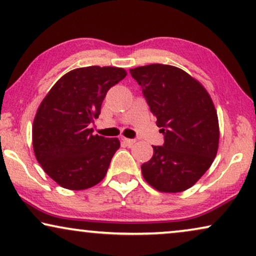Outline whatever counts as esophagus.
<instances>
[{
    "instance_id": "esophagus-1",
    "label": "esophagus",
    "mask_w": 256,
    "mask_h": 256,
    "mask_svg": "<svg viewBox=\"0 0 256 256\" xmlns=\"http://www.w3.org/2000/svg\"><path fill=\"white\" fill-rule=\"evenodd\" d=\"M122 140L126 142L128 146H132L134 144H136V139H128V138H125V137H122Z\"/></svg>"
}]
</instances>
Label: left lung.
<instances>
[{
    "label": "left lung",
    "mask_w": 256,
    "mask_h": 256,
    "mask_svg": "<svg viewBox=\"0 0 256 256\" xmlns=\"http://www.w3.org/2000/svg\"><path fill=\"white\" fill-rule=\"evenodd\" d=\"M130 74L164 134L162 146H152V158L142 165V176L160 192H182L205 174L216 156L219 122L212 98L179 68L150 64Z\"/></svg>",
    "instance_id": "1"
}]
</instances>
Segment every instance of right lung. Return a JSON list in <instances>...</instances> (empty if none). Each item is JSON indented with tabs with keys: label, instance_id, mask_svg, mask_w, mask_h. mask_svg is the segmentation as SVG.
Returning a JSON list of instances; mask_svg holds the SVG:
<instances>
[{
	"label": "right lung",
	"instance_id": "1",
	"mask_svg": "<svg viewBox=\"0 0 256 256\" xmlns=\"http://www.w3.org/2000/svg\"><path fill=\"white\" fill-rule=\"evenodd\" d=\"M116 66H86L60 77L40 103L32 125V146L44 172L68 190L90 188L106 174L120 146L118 138L92 134L110 88L124 80Z\"/></svg>",
	"mask_w": 256,
	"mask_h": 256
}]
</instances>
